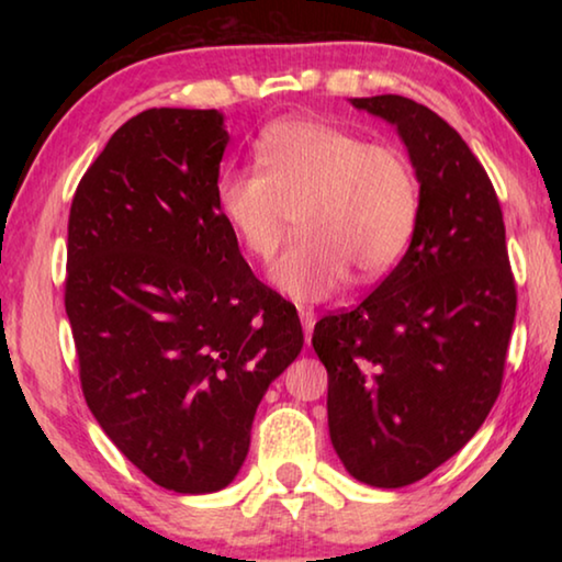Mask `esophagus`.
Wrapping results in <instances>:
<instances>
[{
    "label": "esophagus",
    "mask_w": 562,
    "mask_h": 562,
    "mask_svg": "<svg viewBox=\"0 0 562 562\" xmlns=\"http://www.w3.org/2000/svg\"><path fill=\"white\" fill-rule=\"evenodd\" d=\"M300 319H302V329H304V337H307V341L312 339V329H315V322H317V315L307 307H300Z\"/></svg>",
    "instance_id": "obj_1"
}]
</instances>
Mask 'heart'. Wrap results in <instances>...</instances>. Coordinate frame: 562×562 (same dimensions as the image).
<instances>
[{"label":"heart","mask_w":562,"mask_h":562,"mask_svg":"<svg viewBox=\"0 0 562 562\" xmlns=\"http://www.w3.org/2000/svg\"><path fill=\"white\" fill-rule=\"evenodd\" d=\"M260 170H223L215 205L252 260L270 262L290 233L300 237L270 272L282 294L319 302L355 272L372 282L392 270L416 231L422 183L402 148L312 119H284L255 144Z\"/></svg>","instance_id":"heart-1"}]
</instances>
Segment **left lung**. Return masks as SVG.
<instances>
[{"mask_svg":"<svg viewBox=\"0 0 562 562\" xmlns=\"http://www.w3.org/2000/svg\"><path fill=\"white\" fill-rule=\"evenodd\" d=\"M404 140L422 211L402 262L312 335L327 367L329 439L374 488L422 481L486 422L516 319L506 225L491 178L439 113L384 93L351 99Z\"/></svg>","mask_w":562,"mask_h":562,"instance_id":"8db88e82","label":"left lung"}]
</instances>
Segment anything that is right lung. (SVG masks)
Returning a JSON list of instances; mask_svg holds the SVG:
<instances>
[{"instance_id":"add662e5","label":"right lung","mask_w":562,"mask_h":562,"mask_svg":"<svg viewBox=\"0 0 562 562\" xmlns=\"http://www.w3.org/2000/svg\"><path fill=\"white\" fill-rule=\"evenodd\" d=\"M215 109H148L76 188L66 315L91 414L176 493L231 483L268 386L297 359L294 304L255 278L215 205Z\"/></svg>"}]
</instances>
